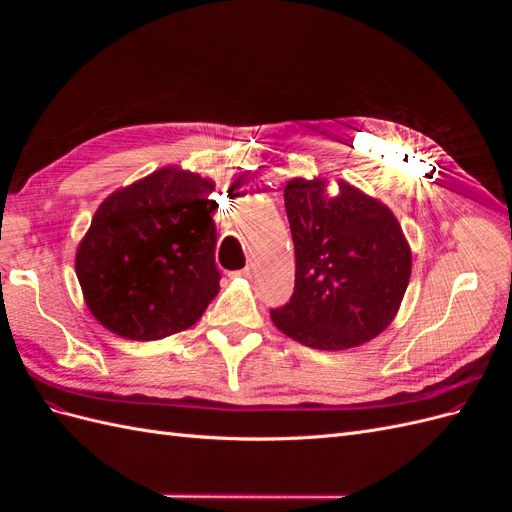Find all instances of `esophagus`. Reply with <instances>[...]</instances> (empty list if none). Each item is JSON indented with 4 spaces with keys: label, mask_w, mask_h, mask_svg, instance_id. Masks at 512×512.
I'll return each instance as SVG.
<instances>
[{
    "label": "esophagus",
    "mask_w": 512,
    "mask_h": 512,
    "mask_svg": "<svg viewBox=\"0 0 512 512\" xmlns=\"http://www.w3.org/2000/svg\"><path fill=\"white\" fill-rule=\"evenodd\" d=\"M254 273V265H252V262H250V265H247V267H243L241 271H237L235 275H241V277H250Z\"/></svg>",
    "instance_id": "1"
}]
</instances>
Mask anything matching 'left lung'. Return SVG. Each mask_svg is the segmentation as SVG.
<instances>
[{"label": "left lung", "instance_id": "left-lung-1", "mask_svg": "<svg viewBox=\"0 0 512 512\" xmlns=\"http://www.w3.org/2000/svg\"><path fill=\"white\" fill-rule=\"evenodd\" d=\"M290 179L294 292L271 309L277 329L307 348L348 350L380 335L404 299L412 252L393 211L348 181Z\"/></svg>", "mask_w": 512, "mask_h": 512}]
</instances>
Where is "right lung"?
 <instances>
[{
  "label": "right lung",
  "instance_id": "right-lung-1",
  "mask_svg": "<svg viewBox=\"0 0 512 512\" xmlns=\"http://www.w3.org/2000/svg\"><path fill=\"white\" fill-rule=\"evenodd\" d=\"M211 179L166 166L98 207L76 277L102 327L134 342L190 329L220 292Z\"/></svg>",
  "mask_w": 512,
  "mask_h": 512
}]
</instances>
